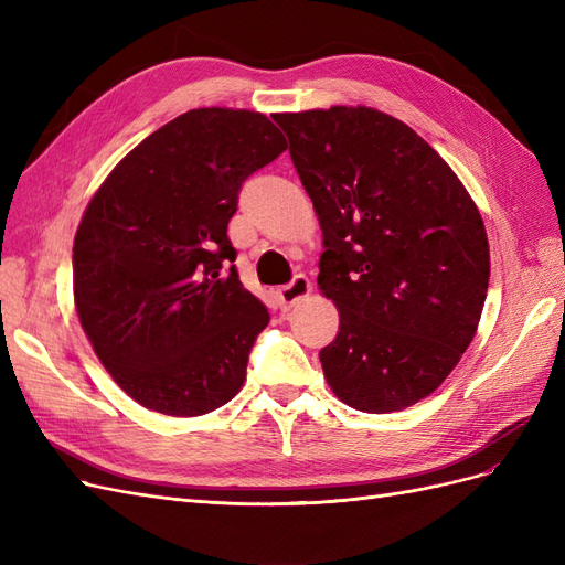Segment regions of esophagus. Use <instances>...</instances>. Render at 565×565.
Returning a JSON list of instances; mask_svg holds the SVG:
<instances>
[{"label":"esophagus","instance_id":"obj_1","mask_svg":"<svg viewBox=\"0 0 565 565\" xmlns=\"http://www.w3.org/2000/svg\"><path fill=\"white\" fill-rule=\"evenodd\" d=\"M309 295H311V282H309V278H306V276H295L292 282L282 285L278 292H276L282 311H289L295 303H299L301 299H306Z\"/></svg>","mask_w":565,"mask_h":565}]
</instances>
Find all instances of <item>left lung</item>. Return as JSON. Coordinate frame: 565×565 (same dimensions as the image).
Returning a JSON list of instances; mask_svg holds the SVG:
<instances>
[{"instance_id":"8db88e82","label":"left lung","mask_w":565,"mask_h":565,"mask_svg":"<svg viewBox=\"0 0 565 565\" xmlns=\"http://www.w3.org/2000/svg\"><path fill=\"white\" fill-rule=\"evenodd\" d=\"M322 228L318 285L339 311L320 351L349 407L384 415L434 393L467 351L490 278L483 218L438 152L374 108L280 113Z\"/></svg>"}]
</instances>
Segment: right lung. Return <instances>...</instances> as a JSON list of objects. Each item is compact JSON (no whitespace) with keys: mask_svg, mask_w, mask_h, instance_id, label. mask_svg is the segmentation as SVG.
I'll return each instance as SVG.
<instances>
[{"mask_svg":"<svg viewBox=\"0 0 565 565\" xmlns=\"http://www.w3.org/2000/svg\"><path fill=\"white\" fill-rule=\"evenodd\" d=\"M285 148L262 113L188 110L92 198L73 245L77 316L98 361L143 407L198 417L241 391L270 316L233 266L228 221L243 183Z\"/></svg>","mask_w":565,"mask_h":565,"instance_id":"add662e5","label":"right lung"}]
</instances>
